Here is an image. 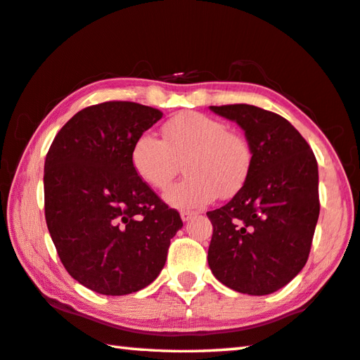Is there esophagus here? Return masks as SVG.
<instances>
[{
  "label": "esophagus",
  "mask_w": 360,
  "mask_h": 360,
  "mask_svg": "<svg viewBox=\"0 0 360 360\" xmlns=\"http://www.w3.org/2000/svg\"><path fill=\"white\" fill-rule=\"evenodd\" d=\"M195 214H197L195 211H191V210H182V211H181V219L184 221V222H187V221H191Z\"/></svg>",
  "instance_id": "esophagus-1"
}]
</instances>
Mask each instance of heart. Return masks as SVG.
Returning a JSON list of instances; mask_svg holds the SVG:
<instances>
[{
    "label": "heart",
    "mask_w": 360,
    "mask_h": 360,
    "mask_svg": "<svg viewBox=\"0 0 360 360\" xmlns=\"http://www.w3.org/2000/svg\"><path fill=\"white\" fill-rule=\"evenodd\" d=\"M187 174L165 193L176 208L195 210L242 189L252 169V149L222 122L184 112L163 127V141L142 133L131 149L136 174L152 189L163 191L179 173Z\"/></svg>",
    "instance_id": "obj_1"
}]
</instances>
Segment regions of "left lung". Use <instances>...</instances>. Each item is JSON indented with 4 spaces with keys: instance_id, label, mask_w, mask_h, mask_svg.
Wrapping results in <instances>:
<instances>
[{
    "instance_id": "8db88e82",
    "label": "left lung",
    "mask_w": 360,
    "mask_h": 360,
    "mask_svg": "<svg viewBox=\"0 0 360 360\" xmlns=\"http://www.w3.org/2000/svg\"><path fill=\"white\" fill-rule=\"evenodd\" d=\"M245 131L252 169L229 203L208 211L211 272L226 287L269 295L303 269L321 211L309 144L277 113L248 104L211 105Z\"/></svg>"
}]
</instances>
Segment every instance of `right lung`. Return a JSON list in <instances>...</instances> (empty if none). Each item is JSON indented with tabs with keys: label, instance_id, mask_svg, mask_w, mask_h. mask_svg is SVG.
<instances>
[{
	"label": "right lung",
	"instance_id": "obj_1",
	"mask_svg": "<svg viewBox=\"0 0 360 360\" xmlns=\"http://www.w3.org/2000/svg\"><path fill=\"white\" fill-rule=\"evenodd\" d=\"M158 108L108 101L79 110L60 128L44 160V216L70 276L101 295L139 292L163 269L182 227L131 163L134 141Z\"/></svg>",
	"mask_w": 360,
	"mask_h": 360
}]
</instances>
